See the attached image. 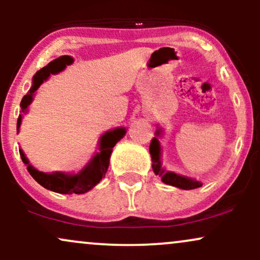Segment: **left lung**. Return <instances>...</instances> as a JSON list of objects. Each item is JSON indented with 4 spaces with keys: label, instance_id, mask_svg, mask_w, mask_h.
<instances>
[{
    "label": "left lung",
    "instance_id": "1",
    "mask_svg": "<svg viewBox=\"0 0 260 260\" xmlns=\"http://www.w3.org/2000/svg\"><path fill=\"white\" fill-rule=\"evenodd\" d=\"M162 131L157 129L156 131V137H159ZM154 137L151 139L150 143V147H149V151H150L151 155V161H153V171L155 172V175L160 176L161 181L164 183L170 184V186H174L177 188H181V189H194V188H199L202 187V183L199 181L193 180V178L186 177V176H182V175H177L175 172L171 171H166L165 169L161 168V147H160V143L159 139Z\"/></svg>",
    "mask_w": 260,
    "mask_h": 260
}]
</instances>
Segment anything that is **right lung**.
<instances>
[{"label":"right lung","instance_id":"1","mask_svg":"<svg viewBox=\"0 0 260 260\" xmlns=\"http://www.w3.org/2000/svg\"><path fill=\"white\" fill-rule=\"evenodd\" d=\"M72 63L73 58L71 56H61V57L53 59L49 64L45 66L40 71H38L37 74L32 77V85L30 90L23 96L22 103H20L22 112H26V109L32 101L34 92L38 90L39 86L43 84L44 80L49 78L50 74L61 72V71L64 70L66 66ZM20 123H22V115H19L17 121L18 132H19ZM124 134H126V128L123 127L107 131L105 134H103L99 142V153L95 154L92 159L88 162V165L84 169L80 170L78 174H64V172L45 174V172L39 171L29 164V160L26 159L22 149H19V154L31 177L44 188L52 190V192L61 193V194H72V193L83 194V193L90 190L92 187L96 186L103 180L107 171V168H109L112 149L118 140L123 138Z\"/></svg>","mask_w":260,"mask_h":260}]
</instances>
